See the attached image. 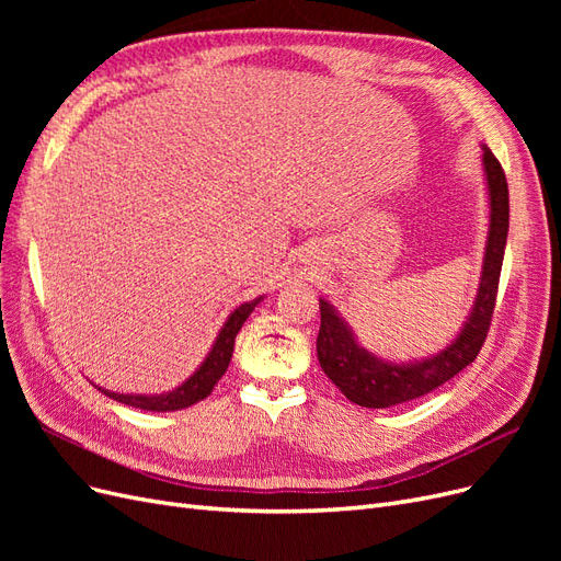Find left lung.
<instances>
[{
    "mask_svg": "<svg viewBox=\"0 0 561 561\" xmlns=\"http://www.w3.org/2000/svg\"><path fill=\"white\" fill-rule=\"evenodd\" d=\"M482 151L489 198V231L482 276L472 309L461 332L456 334L449 346L428 355V358H414L410 363L383 360L360 346L348 322L339 316L328 299L320 297V332L316 342L318 363L351 402L369 407V410H386V407L416 400L421 396H428L437 386L447 383L478 358L496 307L507 241V219H511V201H507L503 168L486 145H482Z\"/></svg>",
    "mask_w": 561,
    "mask_h": 561,
    "instance_id": "1",
    "label": "left lung"
}]
</instances>
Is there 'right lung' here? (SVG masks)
<instances>
[{
	"instance_id": "right-lung-1",
	"label": "right lung",
	"mask_w": 561,
	"mask_h": 561,
	"mask_svg": "<svg viewBox=\"0 0 561 561\" xmlns=\"http://www.w3.org/2000/svg\"><path fill=\"white\" fill-rule=\"evenodd\" d=\"M264 297H257L252 301L241 304V307H236L227 322L219 330V334L215 336V344L208 351L206 360L198 365V369L194 375L182 381V386L168 390V393H157V396H142V393H114V390L107 388H100L95 386L100 393H105L107 398L135 407V410H145V412H178L184 410V407H192L194 402L208 398L213 393L215 383L222 379V375L227 371L229 363H231V353H233V342H236V334L243 328V322L248 320V316L254 311V307L262 301Z\"/></svg>"
}]
</instances>
